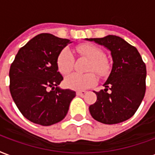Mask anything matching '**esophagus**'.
I'll use <instances>...</instances> for the list:
<instances>
[{"instance_id": "34e87169", "label": "esophagus", "mask_w": 155, "mask_h": 155, "mask_svg": "<svg viewBox=\"0 0 155 155\" xmlns=\"http://www.w3.org/2000/svg\"><path fill=\"white\" fill-rule=\"evenodd\" d=\"M86 91H84V90H82V91H77L76 92V94L79 95V96H84V95H85V94H86Z\"/></svg>"}]
</instances>
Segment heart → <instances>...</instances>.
Returning <instances> with one entry per match:
<instances>
[{"instance_id":"obj_1","label":"heart","mask_w":155,"mask_h":155,"mask_svg":"<svg viewBox=\"0 0 155 155\" xmlns=\"http://www.w3.org/2000/svg\"><path fill=\"white\" fill-rule=\"evenodd\" d=\"M76 51L81 57L90 60L87 71H94L102 78L107 77L112 71V64L108 58L104 57V51L98 46L91 43H81L76 46ZM74 57L69 49L63 48L57 57V67L62 74H67L74 69ZM97 78L94 73L86 74L72 73L65 79V84L69 89L83 90L94 85Z\"/></svg>"}]
</instances>
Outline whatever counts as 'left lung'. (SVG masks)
<instances>
[{
	"mask_svg": "<svg viewBox=\"0 0 155 155\" xmlns=\"http://www.w3.org/2000/svg\"><path fill=\"white\" fill-rule=\"evenodd\" d=\"M88 40L109 49L113 61L111 74L104 84L106 89L94 91L97 101L89 106L90 114L96 121L104 124L127 121L136 113L145 96V62L137 49L120 37L108 35Z\"/></svg>",
	"mask_w": 155,
	"mask_h": 155,
	"instance_id": "left-lung-1",
	"label": "left lung"
}]
</instances>
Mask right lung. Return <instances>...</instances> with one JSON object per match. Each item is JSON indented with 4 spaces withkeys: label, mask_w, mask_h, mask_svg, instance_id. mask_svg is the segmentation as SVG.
I'll list each match as a JSON object with an SVG mask.
<instances>
[{
    "label": "right lung",
    "mask_w": 155,
    "mask_h": 155,
    "mask_svg": "<svg viewBox=\"0 0 155 155\" xmlns=\"http://www.w3.org/2000/svg\"><path fill=\"white\" fill-rule=\"evenodd\" d=\"M71 40L40 34L19 49L10 68V91L22 115L34 123L51 126L67 114L75 92L61 89L63 81L57 57Z\"/></svg>",
    "instance_id": "1"
}]
</instances>
